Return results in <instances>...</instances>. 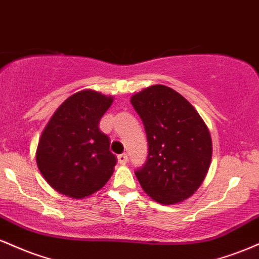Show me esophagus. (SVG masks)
I'll return each mask as SVG.
<instances>
[{
  "label": "esophagus",
  "instance_id": "obj_1",
  "mask_svg": "<svg viewBox=\"0 0 259 259\" xmlns=\"http://www.w3.org/2000/svg\"><path fill=\"white\" fill-rule=\"evenodd\" d=\"M127 160H129V158H127L126 153H121V154H119V156H118V162H119V164H121V165L126 164Z\"/></svg>",
  "mask_w": 259,
  "mask_h": 259
}]
</instances>
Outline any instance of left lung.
I'll return each instance as SVG.
<instances>
[{"mask_svg":"<svg viewBox=\"0 0 259 259\" xmlns=\"http://www.w3.org/2000/svg\"><path fill=\"white\" fill-rule=\"evenodd\" d=\"M144 123L148 154L135 170L154 201L175 204L194 195L212 159L208 127L189 101L173 89L154 85L132 97Z\"/></svg>","mask_w":259,"mask_h":259,"instance_id":"obj_1","label":"left lung"}]
</instances>
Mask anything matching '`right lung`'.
<instances>
[{
  "instance_id": "obj_1",
  "label": "right lung",
  "mask_w": 259,
  "mask_h": 259,
  "mask_svg": "<svg viewBox=\"0 0 259 259\" xmlns=\"http://www.w3.org/2000/svg\"><path fill=\"white\" fill-rule=\"evenodd\" d=\"M113 102L99 92L80 91L58 107L41 135L36 162L53 189L73 198L99 191L109 180L117 157L100 130Z\"/></svg>"
}]
</instances>
